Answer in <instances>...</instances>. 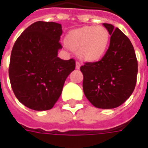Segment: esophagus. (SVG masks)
<instances>
[{
  "mask_svg": "<svg viewBox=\"0 0 148 148\" xmlns=\"http://www.w3.org/2000/svg\"><path fill=\"white\" fill-rule=\"evenodd\" d=\"M81 66V63L79 61H76V69H79Z\"/></svg>",
  "mask_w": 148,
  "mask_h": 148,
  "instance_id": "34e87169",
  "label": "esophagus"
}]
</instances>
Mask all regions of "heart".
<instances>
[{"mask_svg":"<svg viewBox=\"0 0 148 148\" xmlns=\"http://www.w3.org/2000/svg\"><path fill=\"white\" fill-rule=\"evenodd\" d=\"M109 33L102 26H85L73 30L66 36V45L87 61H97L105 54Z\"/></svg>","mask_w":148,"mask_h":148,"instance_id":"1","label":"heart"}]
</instances>
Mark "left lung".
Wrapping results in <instances>:
<instances>
[{
  "label": "left lung",
  "instance_id": "left-lung-1",
  "mask_svg": "<svg viewBox=\"0 0 148 148\" xmlns=\"http://www.w3.org/2000/svg\"><path fill=\"white\" fill-rule=\"evenodd\" d=\"M110 43L101 60L85 62L80 67L83 74V92L99 108L121 105L133 93L137 82L138 61L129 38L117 27L103 23Z\"/></svg>",
  "mask_w": 148,
  "mask_h": 148
}]
</instances>
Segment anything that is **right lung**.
Segmentation results:
<instances>
[{
    "mask_svg": "<svg viewBox=\"0 0 148 148\" xmlns=\"http://www.w3.org/2000/svg\"><path fill=\"white\" fill-rule=\"evenodd\" d=\"M61 25L38 21L17 39L11 52L9 76L15 96L26 107L51 109L59 99L68 75L75 69L74 59L62 60L57 52Z\"/></svg>",
    "mask_w": 148,
    "mask_h": 148,
    "instance_id": "1",
    "label": "right lung"
}]
</instances>
